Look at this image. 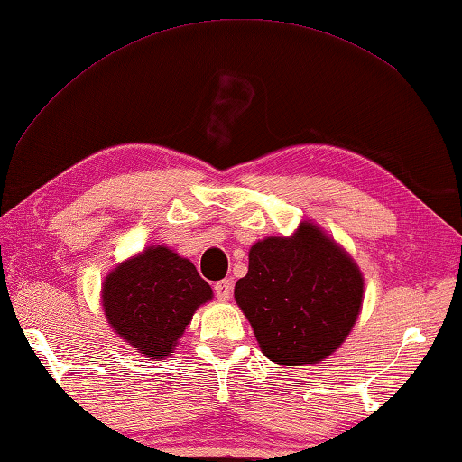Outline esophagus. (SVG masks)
Masks as SVG:
<instances>
[{
    "label": "esophagus",
    "instance_id": "1",
    "mask_svg": "<svg viewBox=\"0 0 462 462\" xmlns=\"http://www.w3.org/2000/svg\"><path fill=\"white\" fill-rule=\"evenodd\" d=\"M214 293H216V298L222 300V301L230 300V296H232V283H230L228 280L216 282V286H214Z\"/></svg>",
    "mask_w": 462,
    "mask_h": 462
}]
</instances>
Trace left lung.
I'll return each instance as SVG.
<instances>
[{
	"mask_svg": "<svg viewBox=\"0 0 462 462\" xmlns=\"http://www.w3.org/2000/svg\"><path fill=\"white\" fill-rule=\"evenodd\" d=\"M234 298L270 361L313 365L336 351L359 316L363 276L349 254L313 222L293 236L254 244Z\"/></svg>",
	"mask_w": 462,
	"mask_h": 462,
	"instance_id": "left-lung-1",
	"label": "left lung"
}]
</instances>
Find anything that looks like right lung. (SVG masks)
I'll return each mask as SVG.
<instances>
[{
  "instance_id": "1",
  "label": "right lung",
  "mask_w": 462,
  "mask_h": 462,
  "mask_svg": "<svg viewBox=\"0 0 462 462\" xmlns=\"http://www.w3.org/2000/svg\"><path fill=\"white\" fill-rule=\"evenodd\" d=\"M105 318L144 357L164 359L212 288L194 263L166 246H149L119 263L103 282Z\"/></svg>"
}]
</instances>
